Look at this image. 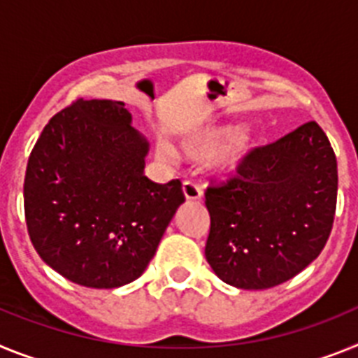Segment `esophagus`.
Segmentation results:
<instances>
[{"label":"esophagus","mask_w":358,"mask_h":358,"mask_svg":"<svg viewBox=\"0 0 358 358\" xmlns=\"http://www.w3.org/2000/svg\"><path fill=\"white\" fill-rule=\"evenodd\" d=\"M182 191L183 196L187 198V200H200L201 198V187L196 182H192V180H185L183 182Z\"/></svg>","instance_id":"obj_1"}]
</instances>
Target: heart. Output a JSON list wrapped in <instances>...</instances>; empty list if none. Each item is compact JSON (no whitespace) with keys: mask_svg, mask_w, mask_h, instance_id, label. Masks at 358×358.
<instances>
[{"mask_svg":"<svg viewBox=\"0 0 358 358\" xmlns=\"http://www.w3.org/2000/svg\"><path fill=\"white\" fill-rule=\"evenodd\" d=\"M229 135H231L229 129H201V131L192 133V135L185 136L182 141L183 153L187 155L189 158H194V160H209V158L216 157L220 153V149L223 148ZM245 149H247V138L245 136H236V138H232L231 144L227 145L223 158L227 162L238 160L245 153ZM158 155L164 160H171L173 158V149L167 148V145H162L158 149Z\"/></svg>","mask_w":358,"mask_h":358,"instance_id":"heart-1","label":"heart"}]
</instances>
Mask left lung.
I'll return each instance as SVG.
<instances>
[{
    "mask_svg": "<svg viewBox=\"0 0 358 358\" xmlns=\"http://www.w3.org/2000/svg\"><path fill=\"white\" fill-rule=\"evenodd\" d=\"M337 158L315 120L250 149L236 175L210 182L205 257L222 281L265 290L322 252L337 207Z\"/></svg>",
    "mask_w": 358,
    "mask_h": 358,
    "instance_id": "1",
    "label": "left lung"
}]
</instances>
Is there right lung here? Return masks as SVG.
<instances>
[{
  "label": "right lung",
  "mask_w": 358,
  "mask_h": 358,
  "mask_svg": "<svg viewBox=\"0 0 358 358\" xmlns=\"http://www.w3.org/2000/svg\"><path fill=\"white\" fill-rule=\"evenodd\" d=\"M148 149L124 102L77 99L50 119L23 185L30 241L46 265L88 288L141 278L185 201L180 180L144 176Z\"/></svg>",
  "instance_id": "add662e5"
}]
</instances>
